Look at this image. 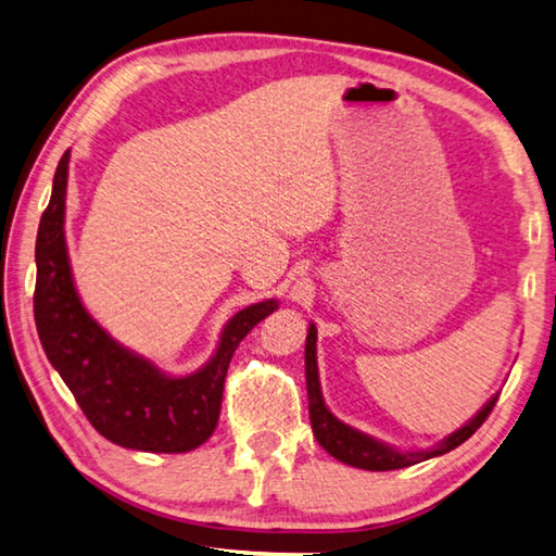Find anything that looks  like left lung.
Returning a JSON list of instances; mask_svg holds the SVG:
<instances>
[{"mask_svg":"<svg viewBox=\"0 0 556 556\" xmlns=\"http://www.w3.org/2000/svg\"><path fill=\"white\" fill-rule=\"evenodd\" d=\"M306 387H308V416H311V428L313 435L320 442V447L330 452L332 457L350 464V467L367 469V471H391V469H403L410 467V464L426 462L430 457H438V454H445L454 447H459L464 440H469L473 432H477L483 420L489 418L498 401V393L493 396L486 406H483L477 416H473L467 426L452 432L450 438L440 442L435 450H420V452H396L389 445H381L375 438L365 435L355 428L340 422L332 413L326 408V401H323L320 393V381H318V365H316V326L308 328L306 336Z\"/></svg>","mask_w":556,"mask_h":556,"instance_id":"left-lung-1","label":"left lung"}]
</instances>
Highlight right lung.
I'll return each mask as SVG.
<instances>
[{
	"label": "right lung",
	"mask_w": 556,
	"mask_h": 556,
	"mask_svg": "<svg viewBox=\"0 0 556 556\" xmlns=\"http://www.w3.org/2000/svg\"><path fill=\"white\" fill-rule=\"evenodd\" d=\"M70 150L60 157L53 194L36 238L34 316L40 345L99 435L140 452H189L214 435L226 371L248 332L277 308L260 301L238 311L220 332L216 355L189 377H167L121 348L79 301L65 248Z\"/></svg>",
	"instance_id": "obj_1"
}]
</instances>
